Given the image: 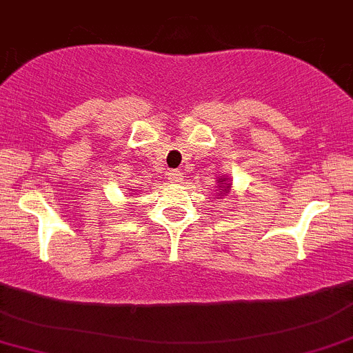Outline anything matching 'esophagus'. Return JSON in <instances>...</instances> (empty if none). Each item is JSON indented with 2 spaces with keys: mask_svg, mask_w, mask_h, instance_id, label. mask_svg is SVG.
<instances>
[{
  "mask_svg": "<svg viewBox=\"0 0 353 353\" xmlns=\"http://www.w3.org/2000/svg\"><path fill=\"white\" fill-rule=\"evenodd\" d=\"M167 176H169V179L176 184L183 183V179H184V176L181 170H169V174H167Z\"/></svg>",
  "mask_w": 353,
  "mask_h": 353,
  "instance_id": "34e87169",
  "label": "esophagus"
}]
</instances>
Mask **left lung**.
Masks as SVG:
<instances>
[{
  "instance_id": "8db88e82",
  "label": "left lung",
  "mask_w": 353,
  "mask_h": 353,
  "mask_svg": "<svg viewBox=\"0 0 353 353\" xmlns=\"http://www.w3.org/2000/svg\"><path fill=\"white\" fill-rule=\"evenodd\" d=\"M219 183H216V190H215V193H216V198H222V196H227V194H230V190H232V183H230V177H227V176H220L219 179ZM236 198V196H234Z\"/></svg>"
}]
</instances>
